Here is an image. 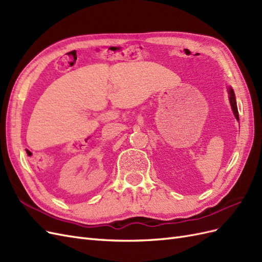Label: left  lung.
Listing matches in <instances>:
<instances>
[{"label": "left lung", "mask_w": 262, "mask_h": 262, "mask_svg": "<svg viewBox=\"0 0 262 262\" xmlns=\"http://www.w3.org/2000/svg\"><path fill=\"white\" fill-rule=\"evenodd\" d=\"M227 93H228V98H229V104H231L233 114L236 118V120H239V116H238V109H237V104H236V97H235V93L231 86L227 87Z\"/></svg>", "instance_id": "1"}]
</instances>
